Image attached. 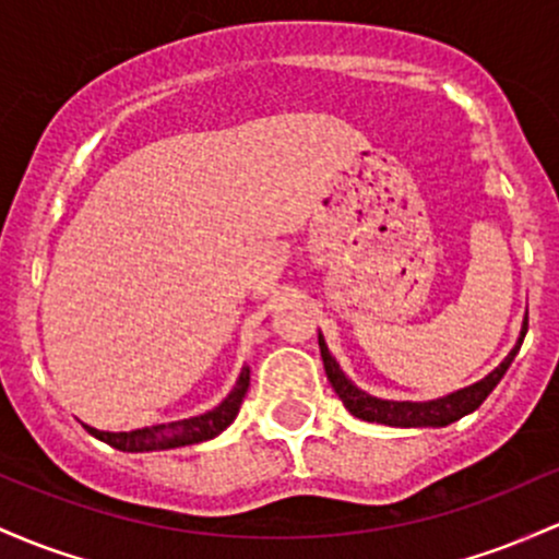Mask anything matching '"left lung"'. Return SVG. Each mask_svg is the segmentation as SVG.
I'll return each instance as SVG.
<instances>
[{"mask_svg": "<svg viewBox=\"0 0 559 559\" xmlns=\"http://www.w3.org/2000/svg\"><path fill=\"white\" fill-rule=\"evenodd\" d=\"M525 331H528V318H525L523 331H520L518 345H514L512 353L501 360L499 369L490 371L486 379H480V382L469 384V388H464V390L451 392V395H445V397H438V401H425V403L382 401V397H373V395H369V392L358 390L353 382H349L345 373H342L340 364L331 358L326 342H323L321 334H318V345H321L323 369H326L331 388H334L336 395H340V401L345 403V408L353 416H358V419H364V421L388 425V427H445V425H451V421L472 414V411L480 406L490 392H493L496 384H499L501 377L507 373L509 364L514 360V355H518L520 345H523Z\"/></svg>", "mask_w": 559, "mask_h": 559, "instance_id": "1", "label": "left lung"}]
</instances>
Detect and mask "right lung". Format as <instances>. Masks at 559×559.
<instances>
[{
	"instance_id": "obj_1",
	"label": "right lung",
	"mask_w": 559,
	"mask_h": 559,
	"mask_svg": "<svg viewBox=\"0 0 559 559\" xmlns=\"http://www.w3.org/2000/svg\"><path fill=\"white\" fill-rule=\"evenodd\" d=\"M249 390V369L241 371L236 388L230 395L219 403L217 408L206 411L201 416H190V419L169 421V425H153L143 429H132V432H103V429L87 427L92 438L103 440L110 449L127 451V453H143V451H164V449H180V445H193L212 440L214 435L223 432L225 427L233 425L238 416L243 395Z\"/></svg>"
}]
</instances>
